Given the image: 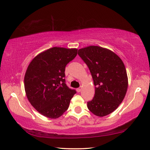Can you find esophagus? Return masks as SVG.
<instances>
[{
	"instance_id": "1",
	"label": "esophagus",
	"mask_w": 150,
	"mask_h": 150,
	"mask_svg": "<svg viewBox=\"0 0 150 150\" xmlns=\"http://www.w3.org/2000/svg\"><path fill=\"white\" fill-rule=\"evenodd\" d=\"M77 91H78V92H80V91H81V90H82V88H81V87H79V88H77Z\"/></svg>"
}]
</instances>
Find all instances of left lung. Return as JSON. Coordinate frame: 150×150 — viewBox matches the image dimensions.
<instances>
[{"label": "left lung", "instance_id": "obj_1", "mask_svg": "<svg viewBox=\"0 0 150 150\" xmlns=\"http://www.w3.org/2000/svg\"><path fill=\"white\" fill-rule=\"evenodd\" d=\"M78 55L87 64L95 86L88 108L96 116L108 115L119 107L126 95L128 79L125 66L112 51L100 46L81 48Z\"/></svg>", "mask_w": 150, "mask_h": 150}]
</instances>
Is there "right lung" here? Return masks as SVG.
Masks as SVG:
<instances>
[{"label": "right lung", "mask_w": 150, "mask_h": 150, "mask_svg": "<svg viewBox=\"0 0 150 150\" xmlns=\"http://www.w3.org/2000/svg\"><path fill=\"white\" fill-rule=\"evenodd\" d=\"M77 49L53 47L31 60L24 76L28 100L41 115L57 119L68 110L76 93L65 83V68L77 56Z\"/></svg>", "instance_id": "obj_1"}]
</instances>
